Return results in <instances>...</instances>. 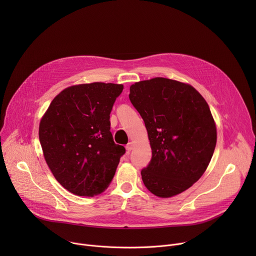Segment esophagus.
Listing matches in <instances>:
<instances>
[{
    "label": "esophagus",
    "instance_id": "34e87169",
    "mask_svg": "<svg viewBox=\"0 0 256 256\" xmlns=\"http://www.w3.org/2000/svg\"><path fill=\"white\" fill-rule=\"evenodd\" d=\"M126 149L128 152H130L132 149H134V144L132 142H128L126 146Z\"/></svg>",
    "mask_w": 256,
    "mask_h": 256
}]
</instances>
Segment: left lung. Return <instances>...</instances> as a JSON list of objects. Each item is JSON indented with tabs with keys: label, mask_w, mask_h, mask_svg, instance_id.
I'll use <instances>...</instances> for the list:
<instances>
[{
	"label": "left lung",
	"mask_w": 256,
	"mask_h": 256,
	"mask_svg": "<svg viewBox=\"0 0 256 256\" xmlns=\"http://www.w3.org/2000/svg\"><path fill=\"white\" fill-rule=\"evenodd\" d=\"M128 97L152 149L151 161L140 171L144 186L160 198L186 190L204 173L216 148L206 101L190 85L160 77L132 85Z\"/></svg>",
	"instance_id": "obj_1"
}]
</instances>
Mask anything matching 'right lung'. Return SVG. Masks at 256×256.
<instances>
[{"mask_svg":"<svg viewBox=\"0 0 256 256\" xmlns=\"http://www.w3.org/2000/svg\"><path fill=\"white\" fill-rule=\"evenodd\" d=\"M122 85L91 83L72 86L50 103L40 124L44 159L70 192L94 196L110 184L124 146L114 140L110 112Z\"/></svg>","mask_w":256,"mask_h":256,"instance_id":"add662e5","label":"right lung"}]
</instances>
